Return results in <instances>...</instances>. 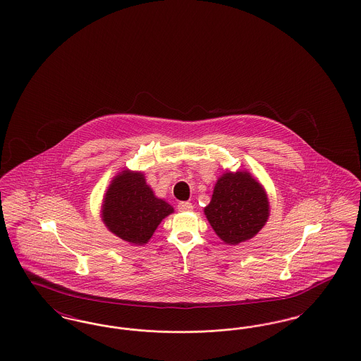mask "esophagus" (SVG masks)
Returning <instances> with one entry per match:
<instances>
[{"label":"esophagus","mask_w":361,"mask_h":361,"mask_svg":"<svg viewBox=\"0 0 361 361\" xmlns=\"http://www.w3.org/2000/svg\"><path fill=\"white\" fill-rule=\"evenodd\" d=\"M177 208H178V211H190L193 206L189 202H180Z\"/></svg>","instance_id":"esophagus-1"}]
</instances>
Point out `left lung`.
<instances>
[{"mask_svg":"<svg viewBox=\"0 0 361 361\" xmlns=\"http://www.w3.org/2000/svg\"><path fill=\"white\" fill-rule=\"evenodd\" d=\"M204 214L224 243L238 245L253 238L267 224L269 202L265 189L250 173H224Z\"/></svg>","mask_w":361,"mask_h":361,"instance_id":"1","label":"left lung"}]
</instances>
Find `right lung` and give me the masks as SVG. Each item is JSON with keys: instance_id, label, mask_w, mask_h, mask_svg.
Instances as JSON below:
<instances>
[{"instance_id": "1", "label": "right lung", "mask_w": 361, "mask_h": 361, "mask_svg": "<svg viewBox=\"0 0 361 361\" xmlns=\"http://www.w3.org/2000/svg\"><path fill=\"white\" fill-rule=\"evenodd\" d=\"M173 207L155 197L143 173L123 171L104 196L102 218L111 233L134 245H145Z\"/></svg>"}]
</instances>
